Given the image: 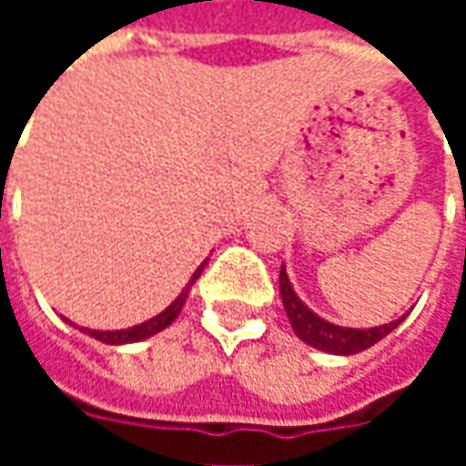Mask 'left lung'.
<instances>
[{"instance_id":"8db88e82","label":"left lung","mask_w":466,"mask_h":466,"mask_svg":"<svg viewBox=\"0 0 466 466\" xmlns=\"http://www.w3.org/2000/svg\"><path fill=\"white\" fill-rule=\"evenodd\" d=\"M279 294H282L284 312L289 317V324H292L294 334L302 339L304 344H309L314 350L327 351V354H342V357H350V354H357V351L370 350L371 344H377L380 339H384L387 334L394 332L404 317L394 319L390 324H380V327H370V329H351V327H339V324H332L322 319L319 314H314L307 304L297 297L292 282L287 277V269H279Z\"/></svg>"}]
</instances>
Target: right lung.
<instances>
[{"instance_id": "1", "label": "right lung", "mask_w": 466, "mask_h": 466, "mask_svg": "<svg viewBox=\"0 0 466 466\" xmlns=\"http://www.w3.org/2000/svg\"><path fill=\"white\" fill-rule=\"evenodd\" d=\"M202 262L199 267H197V272L192 274V279L187 282V287H184L182 292H179V297L174 299L164 312H159L157 317H152V319H147V322L137 324V327H127V329H89V327H79V324L69 322L66 317H62L66 324H72V327H76L79 332L89 334V337H95L96 342L102 344H112V347H119V344H134V342H142V339H149V337H154V334H159L162 329H167L169 324L179 317V312H182L184 302H187V294H189V289H192V284L199 279V274H202L204 269Z\"/></svg>"}]
</instances>
